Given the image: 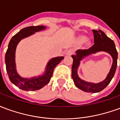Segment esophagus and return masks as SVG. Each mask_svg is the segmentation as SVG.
<instances>
[{
	"instance_id": "1",
	"label": "esophagus",
	"mask_w": 120,
	"mask_h": 120,
	"mask_svg": "<svg viewBox=\"0 0 120 120\" xmlns=\"http://www.w3.org/2000/svg\"><path fill=\"white\" fill-rule=\"evenodd\" d=\"M73 52H74L73 49H69L68 51L66 52V55H71L73 53Z\"/></svg>"
}]
</instances>
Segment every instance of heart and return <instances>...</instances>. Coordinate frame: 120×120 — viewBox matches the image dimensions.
Listing matches in <instances>:
<instances>
[{
  "instance_id": "obj_1",
  "label": "heart",
  "mask_w": 120,
  "mask_h": 120,
  "mask_svg": "<svg viewBox=\"0 0 120 120\" xmlns=\"http://www.w3.org/2000/svg\"><path fill=\"white\" fill-rule=\"evenodd\" d=\"M86 40V38H85V37H82V38H80L81 42H85Z\"/></svg>"
}]
</instances>
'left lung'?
<instances>
[{"instance_id": "1", "label": "left lung", "mask_w": 120, "mask_h": 120, "mask_svg": "<svg viewBox=\"0 0 120 120\" xmlns=\"http://www.w3.org/2000/svg\"><path fill=\"white\" fill-rule=\"evenodd\" d=\"M94 44L88 49H78L76 55H72L73 58L72 65V78L75 86L81 90L87 93H98L105 88L113 78L117 68L118 52L114 42L109 38L101 30H93ZM99 51H105L109 53L113 58V62L109 73L104 81L100 83L94 84L87 82L78 77L77 70L79 65V62L84 57L94 54Z\"/></svg>"}]
</instances>
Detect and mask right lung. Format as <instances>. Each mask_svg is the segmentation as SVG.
Segmentation results:
<instances>
[{
    "label": "right lung",
    "mask_w": 120,
    "mask_h": 120,
    "mask_svg": "<svg viewBox=\"0 0 120 120\" xmlns=\"http://www.w3.org/2000/svg\"><path fill=\"white\" fill-rule=\"evenodd\" d=\"M44 26H30L25 27L12 37L8 45L5 55V63L6 71L10 81L14 85L24 90H36L40 89L49 82L55 67L64 59V56L53 58L47 63L44 75L38 77L31 78H22L18 74L15 64V50L17 44L23 38L30 37L35 32H38L45 29Z\"/></svg>",
    "instance_id": "right-lung-1"
}]
</instances>
